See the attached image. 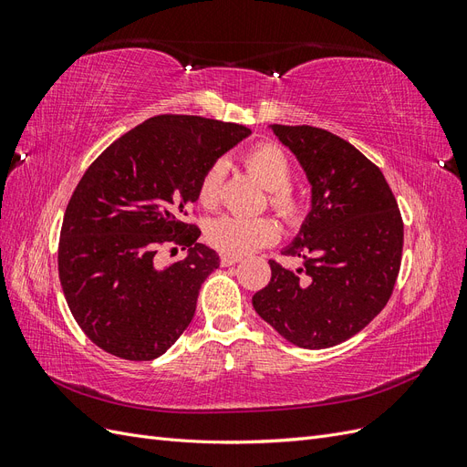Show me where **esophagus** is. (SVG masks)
Segmentation results:
<instances>
[{"mask_svg":"<svg viewBox=\"0 0 467 467\" xmlns=\"http://www.w3.org/2000/svg\"><path fill=\"white\" fill-rule=\"evenodd\" d=\"M239 261H242V257H237V255H222V259H220L222 266H232V265H237Z\"/></svg>","mask_w":467,"mask_h":467,"instance_id":"34e87169","label":"esophagus"}]
</instances>
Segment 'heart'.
I'll list each match as a JSON object with an SVG mask.
<instances>
[{
  "label": "heart",
  "instance_id": "heart-1",
  "mask_svg": "<svg viewBox=\"0 0 467 467\" xmlns=\"http://www.w3.org/2000/svg\"><path fill=\"white\" fill-rule=\"evenodd\" d=\"M247 171L261 185L271 191V204L282 218L294 220L298 216L300 204L288 191L292 179V165L288 155L275 144H261L249 150L244 158ZM223 181V165L214 163L208 167L199 185V202L204 208H214ZM278 235L276 223L271 218H247V216H220L206 228V239L212 247L225 255H247L266 244L275 242Z\"/></svg>",
  "mask_w": 467,
  "mask_h": 467
}]
</instances>
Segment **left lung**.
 I'll list each match as a JSON object with an SVG mask.
<instances>
[{
  "mask_svg": "<svg viewBox=\"0 0 467 467\" xmlns=\"http://www.w3.org/2000/svg\"><path fill=\"white\" fill-rule=\"evenodd\" d=\"M304 169L309 212L285 249L296 271L271 261L255 312L296 347L329 348L362 331L384 306L401 265L403 222L379 169L343 138L314 126H268Z\"/></svg>",
  "mask_w": 467,
  "mask_h": 467,
  "instance_id": "left-lung-1",
  "label": "left lung"
}]
</instances>
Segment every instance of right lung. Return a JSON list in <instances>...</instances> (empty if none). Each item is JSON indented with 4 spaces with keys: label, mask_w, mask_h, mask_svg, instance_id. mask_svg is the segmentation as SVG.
Returning <instances> with one entry per match:
<instances>
[{
    "label": "right lung",
    "mask_w": 467,
    "mask_h": 467,
    "mask_svg": "<svg viewBox=\"0 0 467 467\" xmlns=\"http://www.w3.org/2000/svg\"><path fill=\"white\" fill-rule=\"evenodd\" d=\"M247 126L161 115L115 140L89 165L64 214L58 273L74 319L91 341L126 360H153L192 321L214 249L185 222L210 165L247 138ZM190 247L167 267L160 244Z\"/></svg>",
    "instance_id": "right-lung-1"
}]
</instances>
